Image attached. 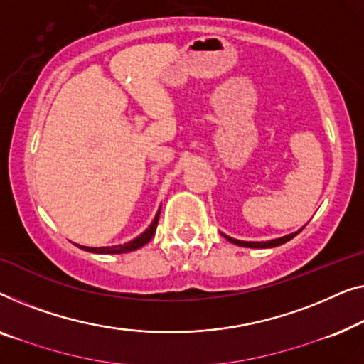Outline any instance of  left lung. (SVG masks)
Masks as SVG:
<instances>
[{
    "label": "left lung",
    "instance_id": "8db88e82",
    "mask_svg": "<svg viewBox=\"0 0 364 364\" xmlns=\"http://www.w3.org/2000/svg\"><path fill=\"white\" fill-rule=\"evenodd\" d=\"M304 229V228H301ZM301 229H299V231L296 232H291V234H287V235H284V237H277V239H272V240H262V242H254V240H239V239H234V237H229V235H226V234H223L221 232V235H224V237H226L229 242H232V244H235V245H240V247H250V249H270V247H277V245H282V244H285V242H289L290 239H294L296 234H299Z\"/></svg>",
    "mask_w": 364,
    "mask_h": 364
}]
</instances>
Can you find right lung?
<instances>
[{"label": "right lung", "mask_w": 364, "mask_h": 364, "mask_svg": "<svg viewBox=\"0 0 364 364\" xmlns=\"http://www.w3.org/2000/svg\"><path fill=\"white\" fill-rule=\"evenodd\" d=\"M160 211L161 208L158 209L155 219H153L150 226L146 228V231H143L138 237L129 240L125 244H119V245H107V247H87V245H80L75 244L79 249L87 250V252H94V254H125V252H132V250H136L143 247V245L148 244L151 240L153 235H155L156 226H158V219H160Z\"/></svg>", "instance_id": "1"}]
</instances>
